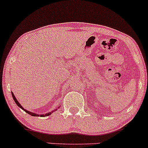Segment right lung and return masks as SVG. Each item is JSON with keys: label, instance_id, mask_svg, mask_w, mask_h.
<instances>
[{"label": "right lung", "instance_id": "right-lung-1", "mask_svg": "<svg viewBox=\"0 0 148 148\" xmlns=\"http://www.w3.org/2000/svg\"><path fill=\"white\" fill-rule=\"evenodd\" d=\"M12 98H13V99H14V102L16 103V105H17L18 106H19V108H21L22 109V110H24L25 112H26V113H28V114H31V115H32V116H36V117H38V116H40V117H45V116H49V115H50L53 112H54V111H56V109H54V110H52V111H51V112H47V113H45V114H37V113H34V112H31V111H29V110H26V109H24V108L22 107V106H21V105L20 103H19V101H17V99H16V97H15V96L14 95V94H13V92H12ZM60 107H58V109Z\"/></svg>", "mask_w": 148, "mask_h": 148}]
</instances>
